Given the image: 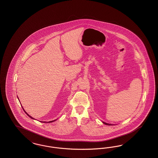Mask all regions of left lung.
<instances>
[{
	"mask_svg": "<svg viewBox=\"0 0 158 158\" xmlns=\"http://www.w3.org/2000/svg\"><path fill=\"white\" fill-rule=\"evenodd\" d=\"M103 123H104V124H106V125H110V126H111V124H108V123H105V122H103Z\"/></svg>",
	"mask_w": 158,
	"mask_h": 158,
	"instance_id": "1",
	"label": "left lung"
}]
</instances>
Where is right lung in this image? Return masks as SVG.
I'll use <instances>...</instances> for the list:
<instances>
[{
	"mask_svg": "<svg viewBox=\"0 0 158 158\" xmlns=\"http://www.w3.org/2000/svg\"><path fill=\"white\" fill-rule=\"evenodd\" d=\"M23 111H25V110H23ZM25 113H26V114H27V115H28V116H29V117H30V118H32V119H34V118H32V117H31V116H30V115H28V114H27V112H26V111H25ZM53 121H49V122H48V123H52V122H53ZM43 122H44V123H46V122H45V121H43Z\"/></svg>",
	"mask_w": 158,
	"mask_h": 158,
	"instance_id": "1",
	"label": "right lung"
}]
</instances>
